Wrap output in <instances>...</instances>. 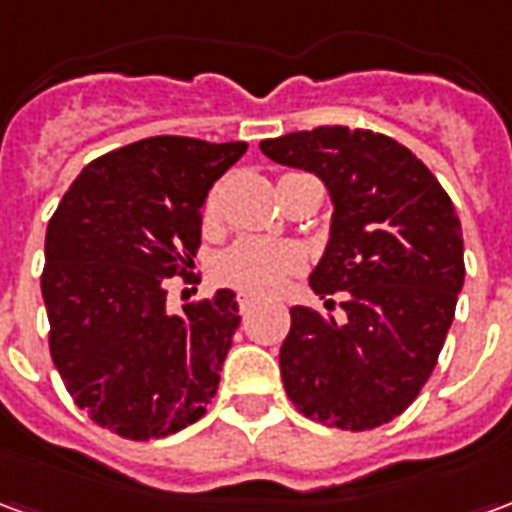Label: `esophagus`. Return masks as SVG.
I'll return each instance as SVG.
<instances>
[{
  "label": "esophagus",
  "instance_id": "1",
  "mask_svg": "<svg viewBox=\"0 0 512 512\" xmlns=\"http://www.w3.org/2000/svg\"><path fill=\"white\" fill-rule=\"evenodd\" d=\"M257 301L252 299V296H244V293H241V296H238V310H241V315H246V312L252 310V307H255Z\"/></svg>",
  "mask_w": 512,
  "mask_h": 512
}]
</instances>
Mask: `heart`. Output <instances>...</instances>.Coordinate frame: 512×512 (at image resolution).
I'll list each match as a JSON object with an SVG mask.
<instances>
[{
    "instance_id": "heart-1",
    "label": "heart",
    "mask_w": 512,
    "mask_h": 512,
    "mask_svg": "<svg viewBox=\"0 0 512 512\" xmlns=\"http://www.w3.org/2000/svg\"><path fill=\"white\" fill-rule=\"evenodd\" d=\"M205 216H216V194L205 202ZM301 266L296 249L268 241H238L230 246L213 266V277L224 288H233L252 299H263L277 293L285 279L293 277Z\"/></svg>"
}]
</instances>
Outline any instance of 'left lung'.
<instances>
[{
  "label": "left lung",
  "instance_id": "8db88e82",
  "mask_svg": "<svg viewBox=\"0 0 512 512\" xmlns=\"http://www.w3.org/2000/svg\"><path fill=\"white\" fill-rule=\"evenodd\" d=\"M285 167L315 172L332 194V238L312 290L343 293V321L290 307L282 384L307 419L373 430L428 384L463 288L461 219L406 145L365 128L326 126L263 139Z\"/></svg>",
  "mask_w": 512,
  "mask_h": 512
}]
</instances>
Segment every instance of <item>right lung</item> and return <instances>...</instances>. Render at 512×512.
<instances>
[{
	"mask_svg": "<svg viewBox=\"0 0 512 512\" xmlns=\"http://www.w3.org/2000/svg\"><path fill=\"white\" fill-rule=\"evenodd\" d=\"M246 142L150 136L90 161L46 230L49 351L73 403L131 441L205 414L241 323L233 290L167 312L200 249L202 202Z\"/></svg>",
	"mask_w": 512,
	"mask_h": 512,
	"instance_id": "obj_1",
	"label": "right lung"
}]
</instances>
